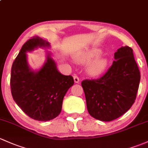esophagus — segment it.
<instances>
[{
	"label": "esophagus",
	"mask_w": 148,
	"mask_h": 148,
	"mask_svg": "<svg viewBox=\"0 0 148 148\" xmlns=\"http://www.w3.org/2000/svg\"><path fill=\"white\" fill-rule=\"evenodd\" d=\"M74 80L75 83H79V78L77 75H74Z\"/></svg>",
	"instance_id": "34e87169"
}]
</instances>
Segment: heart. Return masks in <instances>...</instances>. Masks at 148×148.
Instances as JSON below:
<instances>
[{
    "label": "heart",
    "mask_w": 148,
    "mask_h": 148,
    "mask_svg": "<svg viewBox=\"0 0 148 148\" xmlns=\"http://www.w3.org/2000/svg\"><path fill=\"white\" fill-rule=\"evenodd\" d=\"M103 54V51L100 49H88L76 54L74 58L79 63L85 64L90 62L87 66V72L91 76H99L103 74L108 66V60L105 57L99 58Z\"/></svg>",
    "instance_id": "obj_1"
}]
</instances>
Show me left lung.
<instances>
[{
    "label": "left lung",
    "mask_w": 148,
    "mask_h": 148,
    "mask_svg": "<svg viewBox=\"0 0 148 148\" xmlns=\"http://www.w3.org/2000/svg\"><path fill=\"white\" fill-rule=\"evenodd\" d=\"M114 59L103 77L82 82L88 113L101 121L118 119L131 108L140 81L131 48L121 47L115 52Z\"/></svg>",
    "instance_id": "left-lung-1"
}]
</instances>
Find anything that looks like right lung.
Segmentation results:
<instances>
[{"label":"right lung","mask_w":148,"mask_h":148,"mask_svg":"<svg viewBox=\"0 0 148 148\" xmlns=\"http://www.w3.org/2000/svg\"><path fill=\"white\" fill-rule=\"evenodd\" d=\"M50 44L40 37H33L22 47L12 65L10 88L17 105L31 119L48 121L55 119L62 111V102L69 88L74 85L71 76L62 74L47 51L42 67L33 70L27 62V52Z\"/></svg>","instance_id":"obj_1"}]
</instances>
